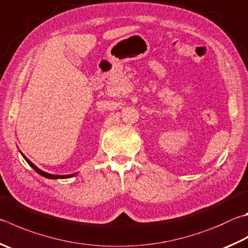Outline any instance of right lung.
Listing matches in <instances>:
<instances>
[{
    "label": "right lung",
    "mask_w": 248,
    "mask_h": 248,
    "mask_svg": "<svg viewBox=\"0 0 248 248\" xmlns=\"http://www.w3.org/2000/svg\"><path fill=\"white\" fill-rule=\"evenodd\" d=\"M22 156H24V154H22ZM24 158L27 160V163H28L31 167H32L35 171H37V172L39 173V174H41L42 177H46V178H47V179H65V178H70V177H74L75 174H67V175H56V174H51V173H47V172H44V171H42V170H40L37 166L35 165H33L32 163H31V161L27 158L26 156H24Z\"/></svg>",
    "instance_id": "right-lung-1"
}]
</instances>
